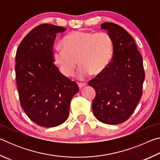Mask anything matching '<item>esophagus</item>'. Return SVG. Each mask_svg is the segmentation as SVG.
Returning a JSON list of instances; mask_svg holds the SVG:
<instances>
[{"instance_id":"esophagus-1","label":"esophagus","mask_w":160,"mask_h":160,"mask_svg":"<svg viewBox=\"0 0 160 160\" xmlns=\"http://www.w3.org/2000/svg\"><path fill=\"white\" fill-rule=\"evenodd\" d=\"M87 85L86 83H78V86H79L80 88H82L84 87H85Z\"/></svg>"}]
</instances>
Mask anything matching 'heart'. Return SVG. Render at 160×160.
I'll return each instance as SVG.
<instances>
[{
  "mask_svg": "<svg viewBox=\"0 0 160 160\" xmlns=\"http://www.w3.org/2000/svg\"><path fill=\"white\" fill-rule=\"evenodd\" d=\"M62 43L64 48H54L52 58L66 77L73 75L78 61L81 66L78 74L80 79L92 74L99 75L106 70L112 57L113 42L106 32L76 31L66 35Z\"/></svg>",
  "mask_w": 160,
  "mask_h": 160,
  "instance_id": "obj_1",
  "label": "heart"
}]
</instances>
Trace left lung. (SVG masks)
I'll return each instance as SVG.
<instances>
[{
	"label": "left lung",
	"instance_id": "obj_1",
	"mask_svg": "<svg viewBox=\"0 0 160 160\" xmlns=\"http://www.w3.org/2000/svg\"><path fill=\"white\" fill-rule=\"evenodd\" d=\"M101 29L112 40L113 56L106 70L88 83L96 91L92 109L99 121L116 125L129 118L142 94V57L133 38L121 26L104 22Z\"/></svg>",
	"mask_w": 160,
	"mask_h": 160
}]
</instances>
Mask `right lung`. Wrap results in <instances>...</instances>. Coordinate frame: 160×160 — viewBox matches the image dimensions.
I'll list each match as a JSON object with an SVG mask.
<instances>
[{"label": "right lung", "instance_id": "obj_1", "mask_svg": "<svg viewBox=\"0 0 160 160\" xmlns=\"http://www.w3.org/2000/svg\"><path fill=\"white\" fill-rule=\"evenodd\" d=\"M66 30L50 24L38 25L22 40L16 53L21 107L33 122L46 128L67 120L70 102L79 91L77 83L62 74L52 58L56 34Z\"/></svg>", "mask_w": 160, "mask_h": 160}]
</instances>
